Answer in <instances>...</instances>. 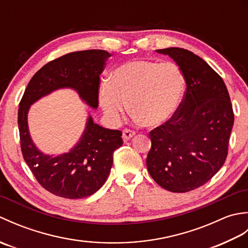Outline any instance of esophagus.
<instances>
[{
  "mask_svg": "<svg viewBox=\"0 0 248 248\" xmlns=\"http://www.w3.org/2000/svg\"><path fill=\"white\" fill-rule=\"evenodd\" d=\"M134 135H135V132H134V131H131V130H128V129H124V132H123V139H124V140H129L130 139H132Z\"/></svg>",
  "mask_w": 248,
  "mask_h": 248,
  "instance_id": "1",
  "label": "esophagus"
}]
</instances>
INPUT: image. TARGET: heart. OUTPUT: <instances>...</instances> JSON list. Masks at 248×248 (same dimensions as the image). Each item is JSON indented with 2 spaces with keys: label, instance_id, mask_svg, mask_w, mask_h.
<instances>
[{
  "label": "heart",
  "instance_id": "heart-1",
  "mask_svg": "<svg viewBox=\"0 0 248 248\" xmlns=\"http://www.w3.org/2000/svg\"><path fill=\"white\" fill-rule=\"evenodd\" d=\"M182 72L173 62L134 60L118 66L99 89V103L114 124L131 112L146 127L170 120L182 97Z\"/></svg>",
  "mask_w": 248,
  "mask_h": 248
}]
</instances>
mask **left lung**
<instances>
[{
    "label": "left lung",
    "instance_id": "obj_1",
    "mask_svg": "<svg viewBox=\"0 0 248 248\" xmlns=\"http://www.w3.org/2000/svg\"><path fill=\"white\" fill-rule=\"evenodd\" d=\"M156 52L176 62L186 92L175 115L150 132L147 168L163 188L186 193L207 183L224 165L232 105L223 78L202 57L181 48Z\"/></svg>",
    "mask_w": 248,
    "mask_h": 248
}]
</instances>
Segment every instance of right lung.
Segmentation results:
<instances>
[{
	"instance_id": "obj_1",
	"label": "right lung",
	"mask_w": 248,
	"mask_h": 248,
	"mask_svg": "<svg viewBox=\"0 0 248 248\" xmlns=\"http://www.w3.org/2000/svg\"><path fill=\"white\" fill-rule=\"evenodd\" d=\"M109 56L104 50L78 51L61 56L35 73L21 99L18 125L24 161L37 181L56 196L78 199L96 193L109 175L114 151L123 145V133L94 124L89 114L83 134L69 152L46 155L31 138L28 123L31 105L59 89L70 88L96 109L99 76Z\"/></svg>"
}]
</instances>
